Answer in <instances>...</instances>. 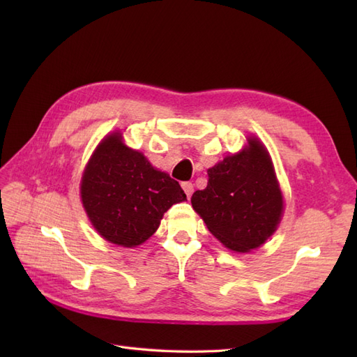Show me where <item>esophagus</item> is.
Masks as SVG:
<instances>
[{
    "instance_id": "1",
    "label": "esophagus",
    "mask_w": 357,
    "mask_h": 357,
    "mask_svg": "<svg viewBox=\"0 0 357 357\" xmlns=\"http://www.w3.org/2000/svg\"><path fill=\"white\" fill-rule=\"evenodd\" d=\"M181 188H183V190H185V193L188 195V198L192 195L193 193V185L190 181H185V183H181Z\"/></svg>"
}]
</instances>
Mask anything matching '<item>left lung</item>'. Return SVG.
Listing matches in <instances>:
<instances>
[{"label": "left lung", "mask_w": 357, "mask_h": 357, "mask_svg": "<svg viewBox=\"0 0 357 357\" xmlns=\"http://www.w3.org/2000/svg\"><path fill=\"white\" fill-rule=\"evenodd\" d=\"M247 142L241 152L207 171V188L190 199L215 238L243 253L261 247L283 214V195L268 150L257 138Z\"/></svg>", "instance_id": "obj_1"}]
</instances>
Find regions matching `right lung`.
Masks as SVG:
<instances>
[{
    "label": "right lung",
    "mask_w": 357,
    "mask_h": 357,
    "mask_svg": "<svg viewBox=\"0 0 357 357\" xmlns=\"http://www.w3.org/2000/svg\"><path fill=\"white\" fill-rule=\"evenodd\" d=\"M80 195L96 232L122 247L143 244L171 205L186 199L178 181L125 146L121 132L107 135L96 147L84 168Z\"/></svg>",
    "instance_id": "add662e5"
}]
</instances>
